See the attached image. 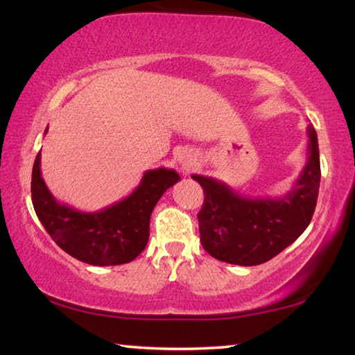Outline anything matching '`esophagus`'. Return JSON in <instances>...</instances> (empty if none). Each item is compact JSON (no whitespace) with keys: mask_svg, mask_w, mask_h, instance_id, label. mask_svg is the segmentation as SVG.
<instances>
[{"mask_svg":"<svg viewBox=\"0 0 355 355\" xmlns=\"http://www.w3.org/2000/svg\"><path fill=\"white\" fill-rule=\"evenodd\" d=\"M194 158H192V155L189 153H182L180 155V164H182V167L184 171H189L192 164H194Z\"/></svg>","mask_w":355,"mask_h":355,"instance_id":"1","label":"esophagus"}]
</instances>
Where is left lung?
Instances as JSON below:
<instances>
[{
  "label": "left lung",
  "instance_id": "8db88e82",
  "mask_svg": "<svg viewBox=\"0 0 355 355\" xmlns=\"http://www.w3.org/2000/svg\"><path fill=\"white\" fill-rule=\"evenodd\" d=\"M309 158L296 183L279 199H250L211 177L192 175L205 194L199 218L200 243L216 260L255 266L302 235L315 213L321 182L320 148L307 127Z\"/></svg>",
  "mask_w": 355,
  "mask_h": 355
}]
</instances>
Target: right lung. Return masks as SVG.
Here are the masks:
<instances>
[{
  "mask_svg": "<svg viewBox=\"0 0 355 355\" xmlns=\"http://www.w3.org/2000/svg\"><path fill=\"white\" fill-rule=\"evenodd\" d=\"M177 182L180 175L173 169L147 171L139 186L123 200L86 213L55 199L42 178L39 152L33 167L31 196L42 225L64 252L94 266H116L133 261L146 249L153 208Z\"/></svg>",
  "mask_w": 355,
  "mask_h": 355,
  "instance_id": "obj_1",
  "label": "right lung"
}]
</instances>
